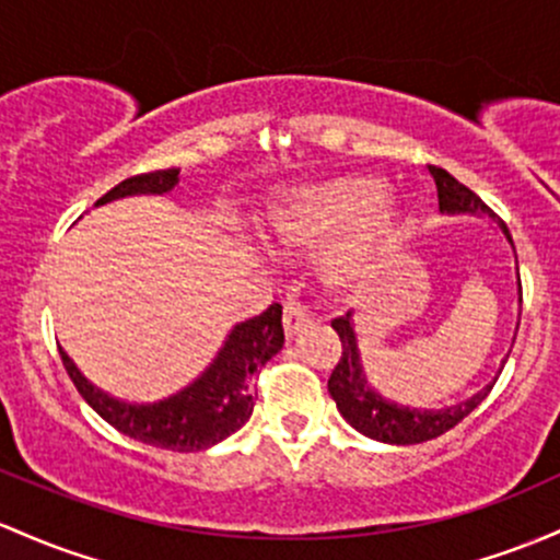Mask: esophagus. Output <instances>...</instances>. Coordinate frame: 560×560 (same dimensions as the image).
Masks as SVG:
<instances>
[{
	"label": "esophagus",
	"instance_id": "1",
	"mask_svg": "<svg viewBox=\"0 0 560 560\" xmlns=\"http://www.w3.org/2000/svg\"><path fill=\"white\" fill-rule=\"evenodd\" d=\"M311 324V313H308V308H305L303 303H300V300H287L284 303V329H287V335H298L300 329L303 327H308Z\"/></svg>",
	"mask_w": 560,
	"mask_h": 560
}]
</instances>
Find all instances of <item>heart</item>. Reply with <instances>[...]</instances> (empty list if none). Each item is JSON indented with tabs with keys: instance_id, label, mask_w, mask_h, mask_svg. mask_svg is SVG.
Segmentation results:
<instances>
[{
	"instance_id": "heart-1",
	"label": "heart",
	"mask_w": 560,
	"mask_h": 560,
	"mask_svg": "<svg viewBox=\"0 0 560 560\" xmlns=\"http://www.w3.org/2000/svg\"><path fill=\"white\" fill-rule=\"evenodd\" d=\"M268 229L287 247H324L327 276L335 284H359L396 255L407 236V214L385 199V183L342 175L294 188L268 214Z\"/></svg>"
}]
</instances>
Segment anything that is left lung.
Listing matches in <instances>:
<instances>
[{
    "instance_id": "8db88e82",
    "label": "left lung",
    "mask_w": 560,
    "mask_h": 560,
    "mask_svg": "<svg viewBox=\"0 0 560 560\" xmlns=\"http://www.w3.org/2000/svg\"><path fill=\"white\" fill-rule=\"evenodd\" d=\"M430 175H433L435 188H439V210L441 212H487L489 218H494L500 223L502 233L513 247V236H510L508 225L497 218L494 212L478 199L468 186H463L459 180H454L446 170L433 167L430 164ZM515 252V247H513ZM518 300L521 298V276H518ZM331 329L337 331L342 342V353L337 366L329 374V396L335 398L337 409L346 420L353 425L359 433L370 435L374 441H383V444H422V441L439 439L446 430L465 420L483 398L489 396V390L494 388V383L487 385L481 393L468 398L463 404H454L446 409H409L401 404L388 401V398L380 396L377 390H372V385L366 383V374L359 364V350H355V337L353 327H350V313L335 318Z\"/></svg>"
}]
</instances>
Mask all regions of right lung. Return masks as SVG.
Listing matches in <instances>:
<instances>
[{"label":"right lung","instance_id":"obj_1","mask_svg":"<svg viewBox=\"0 0 560 560\" xmlns=\"http://www.w3.org/2000/svg\"><path fill=\"white\" fill-rule=\"evenodd\" d=\"M177 175H180L177 167L132 175L101 196L97 205L132 194H167L170 188H175ZM281 346H284L281 305L273 303L260 316L238 324L231 331L218 359L196 383L153 404H127L108 396L73 366L66 350H58L71 383L108 425L159 450L201 452L229 439L249 420L255 409L257 370L266 366Z\"/></svg>","mask_w":560,"mask_h":560}]
</instances>
